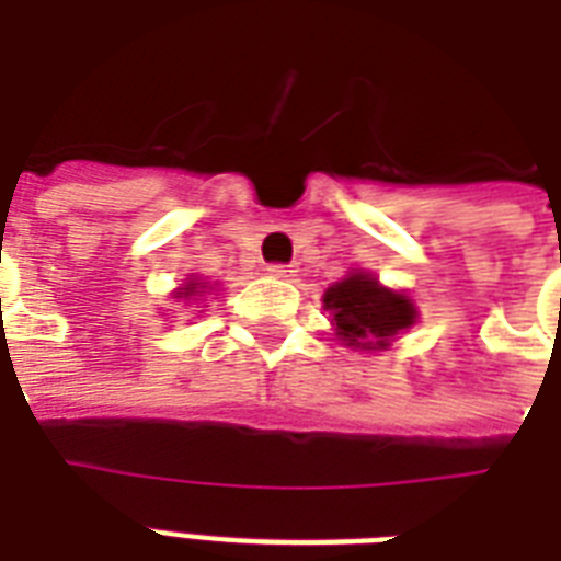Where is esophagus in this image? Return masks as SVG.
<instances>
[{
  "label": "esophagus",
  "mask_w": 561,
  "mask_h": 561,
  "mask_svg": "<svg viewBox=\"0 0 561 561\" xmlns=\"http://www.w3.org/2000/svg\"><path fill=\"white\" fill-rule=\"evenodd\" d=\"M267 271H271V276H276V279H290V276L297 273L290 264H271Z\"/></svg>",
  "instance_id": "esophagus-1"
}]
</instances>
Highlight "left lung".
Listing matches in <instances>:
<instances>
[{
    "label": "left lung",
    "mask_w": 561,
    "mask_h": 561,
    "mask_svg": "<svg viewBox=\"0 0 561 561\" xmlns=\"http://www.w3.org/2000/svg\"><path fill=\"white\" fill-rule=\"evenodd\" d=\"M334 334L360 352L387 350L399 332L416 323V306L399 290L383 288L369 273H350L323 294Z\"/></svg>",
    "instance_id": "left-lung-1"
}]
</instances>
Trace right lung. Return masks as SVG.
Listing matches in <instances>:
<instances>
[{
  "mask_svg": "<svg viewBox=\"0 0 561 561\" xmlns=\"http://www.w3.org/2000/svg\"><path fill=\"white\" fill-rule=\"evenodd\" d=\"M206 288H209V285H206V282H201V279H192V282H186V285H183V288H178L174 290V299H197V297H203V294H206Z\"/></svg>",
  "mask_w": 561,
  "mask_h": 561,
  "instance_id": "add662e5",
  "label": "right lung"
}]
</instances>
